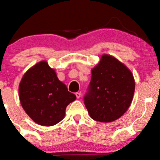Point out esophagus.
Returning a JSON list of instances; mask_svg holds the SVG:
<instances>
[{"label": "esophagus", "instance_id": "34e87169", "mask_svg": "<svg viewBox=\"0 0 160 160\" xmlns=\"http://www.w3.org/2000/svg\"><path fill=\"white\" fill-rule=\"evenodd\" d=\"M76 96L77 98H79L81 97V93L80 92H76Z\"/></svg>", "mask_w": 160, "mask_h": 160}]
</instances>
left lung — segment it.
<instances>
[{"mask_svg":"<svg viewBox=\"0 0 160 160\" xmlns=\"http://www.w3.org/2000/svg\"><path fill=\"white\" fill-rule=\"evenodd\" d=\"M135 87L130 69L114 57L102 54L92 69L89 91L84 99L90 117L101 122L119 119L132 102Z\"/></svg>","mask_w":160,"mask_h":160,"instance_id":"left-lung-1","label":"left lung"}]
</instances>
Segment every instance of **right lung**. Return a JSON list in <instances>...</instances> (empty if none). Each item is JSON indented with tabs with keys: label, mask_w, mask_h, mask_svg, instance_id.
Listing matches in <instances>:
<instances>
[{
	"label": "right lung",
	"mask_w": 160,
	"mask_h": 160,
	"mask_svg": "<svg viewBox=\"0 0 160 160\" xmlns=\"http://www.w3.org/2000/svg\"><path fill=\"white\" fill-rule=\"evenodd\" d=\"M19 96L26 113L42 126L54 125L62 120L67 106L76 98L47 61L38 62L24 74Z\"/></svg>",
	"instance_id": "obj_1"
}]
</instances>
